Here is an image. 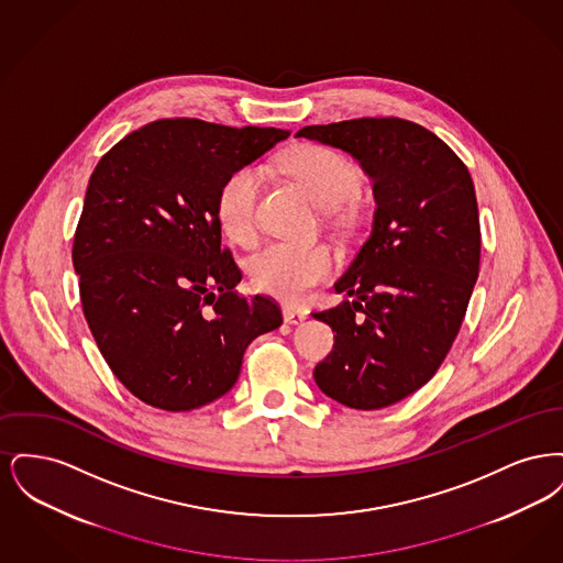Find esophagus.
<instances>
[{
  "label": "esophagus",
  "mask_w": 563,
  "mask_h": 563,
  "mask_svg": "<svg viewBox=\"0 0 563 563\" xmlns=\"http://www.w3.org/2000/svg\"><path fill=\"white\" fill-rule=\"evenodd\" d=\"M283 319H285L287 324H301V322H306V319H308V312L295 310V308H285L283 310Z\"/></svg>",
  "instance_id": "esophagus-1"
}]
</instances>
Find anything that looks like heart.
I'll list each match as a JSON object with an SVG mask.
<instances>
[{
	"label": "heart",
	"instance_id": "1",
	"mask_svg": "<svg viewBox=\"0 0 563 563\" xmlns=\"http://www.w3.org/2000/svg\"><path fill=\"white\" fill-rule=\"evenodd\" d=\"M285 170L327 211L352 202L363 188V173L344 154L324 145H299L283 158ZM264 177L255 166L232 170L217 194V221L230 241L249 246L260 234ZM338 269V253L324 244L269 242L249 260L253 285L283 301L299 303Z\"/></svg>",
	"mask_w": 563,
	"mask_h": 563
}]
</instances>
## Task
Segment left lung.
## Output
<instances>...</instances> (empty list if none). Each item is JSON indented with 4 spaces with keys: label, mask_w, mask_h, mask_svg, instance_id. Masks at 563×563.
<instances>
[{
    "label": "left lung",
    "mask_w": 563,
    "mask_h": 563,
    "mask_svg": "<svg viewBox=\"0 0 563 563\" xmlns=\"http://www.w3.org/2000/svg\"><path fill=\"white\" fill-rule=\"evenodd\" d=\"M295 136L349 152L372 177L377 205L369 239L335 283L350 299L312 312L335 331L314 379L352 409L388 407L437 374L464 321L482 257L471 173L437 134L401 118Z\"/></svg>",
    "instance_id": "left-lung-1"
}]
</instances>
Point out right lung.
Returning <instances> with one entry per match:
<instances>
[{"label": "right lung", "instance_id": "obj_1", "mask_svg": "<svg viewBox=\"0 0 563 563\" xmlns=\"http://www.w3.org/2000/svg\"><path fill=\"white\" fill-rule=\"evenodd\" d=\"M287 136L158 120L118 141L90 175L71 251L81 310L136 399L189 411L223 397L246 346L283 324L274 299L236 294L242 274L221 246L217 194Z\"/></svg>", "mask_w": 563, "mask_h": 563}]
</instances>
